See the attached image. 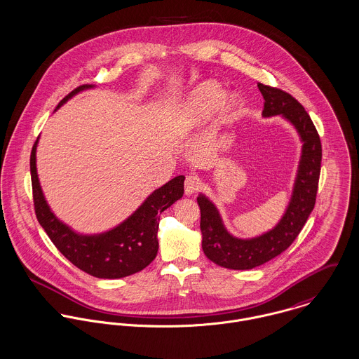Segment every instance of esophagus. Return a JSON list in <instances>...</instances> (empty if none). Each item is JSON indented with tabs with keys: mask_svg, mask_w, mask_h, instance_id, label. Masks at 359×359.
Masks as SVG:
<instances>
[{
	"mask_svg": "<svg viewBox=\"0 0 359 359\" xmlns=\"http://www.w3.org/2000/svg\"><path fill=\"white\" fill-rule=\"evenodd\" d=\"M201 187L200 178L197 175H188L185 180V194L188 196L196 194Z\"/></svg>",
	"mask_w": 359,
	"mask_h": 359,
	"instance_id": "obj_1",
	"label": "esophagus"
}]
</instances>
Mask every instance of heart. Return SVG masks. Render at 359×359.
I'll list each match as a JSON object with an SVG mask.
<instances>
[{
	"instance_id": "obj_1",
	"label": "heart",
	"mask_w": 359,
	"mask_h": 359,
	"mask_svg": "<svg viewBox=\"0 0 359 359\" xmlns=\"http://www.w3.org/2000/svg\"><path fill=\"white\" fill-rule=\"evenodd\" d=\"M226 98L225 89L215 81L197 86L182 108V125L187 129L200 128L207 123L222 107ZM240 114V101L233 98L225 111V119L233 121Z\"/></svg>"
}]
</instances>
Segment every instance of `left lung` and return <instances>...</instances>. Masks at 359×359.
Wrapping results in <instances>:
<instances>
[{
  "label": "left lung",
  "instance_id": "1",
  "mask_svg": "<svg viewBox=\"0 0 359 359\" xmlns=\"http://www.w3.org/2000/svg\"><path fill=\"white\" fill-rule=\"evenodd\" d=\"M258 88L264 98L262 115L264 118L281 115L290 121L299 133L303 147L287 211L276 228L262 236L245 240L233 237L224 226L217 207L205 196L197 197L201 214L203 251L210 261L233 270H248L261 266L284 252L294 243L314 208L321 172V140L303 105L281 89L263 83H258Z\"/></svg>",
  "mask_w": 359,
  "mask_h": 359
}]
</instances>
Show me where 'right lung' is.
I'll return each instance as SVG.
<instances>
[{
	"label": "right lung",
	"mask_w": 359,
	"mask_h": 359,
	"mask_svg": "<svg viewBox=\"0 0 359 359\" xmlns=\"http://www.w3.org/2000/svg\"><path fill=\"white\" fill-rule=\"evenodd\" d=\"M93 88L82 85L65 96L59 109L76 93ZM38 140L30 156L34 210L39 225L56 248L74 266L97 278H122L145 269L156 258L161 214L184 195V175H178L154 191L147 200L116 228L100 234H79L65 225L49 208L36 174Z\"/></svg>",
	"instance_id": "obj_1"
}]
</instances>
